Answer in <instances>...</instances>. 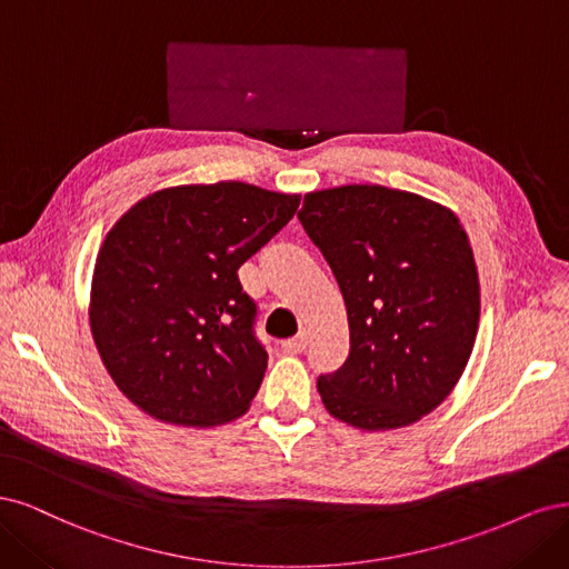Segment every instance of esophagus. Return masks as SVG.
Here are the masks:
<instances>
[{"label":"esophagus","mask_w":569,"mask_h":569,"mask_svg":"<svg viewBox=\"0 0 569 569\" xmlns=\"http://www.w3.org/2000/svg\"><path fill=\"white\" fill-rule=\"evenodd\" d=\"M281 347H283L286 355H300V352H305L307 350V333H300L296 338L283 340Z\"/></svg>","instance_id":"1"}]
</instances>
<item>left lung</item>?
Instances as JSON below:
<instances>
[{
	"label": "left lung",
	"mask_w": 569,
	"mask_h": 569,
	"mask_svg": "<svg viewBox=\"0 0 569 569\" xmlns=\"http://www.w3.org/2000/svg\"><path fill=\"white\" fill-rule=\"evenodd\" d=\"M298 217L350 321V355L317 380L323 407L361 430L416 423L449 397L478 336L480 281L461 222L378 184L307 193Z\"/></svg>",
	"instance_id": "1"
}]
</instances>
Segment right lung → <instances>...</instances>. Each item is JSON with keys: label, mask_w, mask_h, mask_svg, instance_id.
Instances as JSON below:
<instances>
[{"label": "right lung", "mask_w": 569, "mask_h": 569, "mask_svg": "<svg viewBox=\"0 0 569 569\" xmlns=\"http://www.w3.org/2000/svg\"><path fill=\"white\" fill-rule=\"evenodd\" d=\"M300 206L243 181L162 189L108 231L89 321L120 392L162 423L210 428L258 395L267 350L238 269Z\"/></svg>", "instance_id": "obj_1"}]
</instances>
